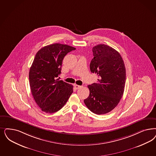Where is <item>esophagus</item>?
Segmentation results:
<instances>
[{"mask_svg":"<svg viewBox=\"0 0 156 156\" xmlns=\"http://www.w3.org/2000/svg\"><path fill=\"white\" fill-rule=\"evenodd\" d=\"M74 87H75V88L76 89H80V88H81V86L78 85H75Z\"/></svg>","mask_w":156,"mask_h":156,"instance_id":"1","label":"esophagus"}]
</instances>
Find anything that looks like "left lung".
Segmentation results:
<instances>
[{"label": "left lung", "instance_id": "left-lung-1", "mask_svg": "<svg viewBox=\"0 0 156 156\" xmlns=\"http://www.w3.org/2000/svg\"><path fill=\"white\" fill-rule=\"evenodd\" d=\"M94 58L90 64L92 73L97 74L96 83L87 87L89 96L84 100L87 108L97 115L108 113L117 106L123 96L126 83L123 60L117 51L105 44L92 48Z\"/></svg>", "mask_w": 156, "mask_h": 156}]
</instances>
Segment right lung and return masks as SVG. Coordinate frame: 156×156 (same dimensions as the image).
Listing matches in <instances>:
<instances>
[{"label": "right lung", "instance_id": "right-lung-1", "mask_svg": "<svg viewBox=\"0 0 156 156\" xmlns=\"http://www.w3.org/2000/svg\"><path fill=\"white\" fill-rule=\"evenodd\" d=\"M75 48L55 43L45 46L36 55L29 70L30 90L38 106L46 113L60 110L73 92V86L58 77L65 56Z\"/></svg>", "mask_w": 156, "mask_h": 156}]
</instances>
